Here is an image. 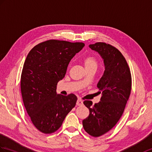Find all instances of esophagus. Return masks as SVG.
Returning a JSON list of instances; mask_svg holds the SVG:
<instances>
[{
	"label": "esophagus",
	"instance_id": "34e87169",
	"mask_svg": "<svg viewBox=\"0 0 152 152\" xmlns=\"http://www.w3.org/2000/svg\"><path fill=\"white\" fill-rule=\"evenodd\" d=\"M76 105H78V106L82 105H83V101L81 99H80V98H78V99H77V102H76Z\"/></svg>",
	"mask_w": 152,
	"mask_h": 152
}]
</instances>
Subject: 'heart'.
<instances>
[{
    "label": "heart",
    "instance_id": "b5f03b06",
    "mask_svg": "<svg viewBox=\"0 0 152 152\" xmlns=\"http://www.w3.org/2000/svg\"><path fill=\"white\" fill-rule=\"evenodd\" d=\"M83 63L86 69L96 68L98 66V61L96 58L93 56H88L83 59Z\"/></svg>",
    "mask_w": 152,
    "mask_h": 152
}]
</instances>
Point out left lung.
<instances>
[{"mask_svg": "<svg viewBox=\"0 0 152 152\" xmlns=\"http://www.w3.org/2000/svg\"><path fill=\"white\" fill-rule=\"evenodd\" d=\"M104 59L105 70L97 84L100 101L93 105L83 102L89 115L82 121L83 128L90 135L100 137L111 130L124 113L132 89V76L129 66L122 53L109 44L98 42L90 45Z\"/></svg>", "mask_w": 152, "mask_h": 152, "instance_id": "8db88e82", "label": "left lung"}]
</instances>
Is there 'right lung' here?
I'll list each match as a JSON object with an SVG mask.
<instances>
[{"label": "right lung", "mask_w": 152, "mask_h": 152, "mask_svg": "<svg viewBox=\"0 0 152 152\" xmlns=\"http://www.w3.org/2000/svg\"><path fill=\"white\" fill-rule=\"evenodd\" d=\"M85 44L51 39L37 45L28 53L20 77L23 100L31 122L41 132L50 134L61 127L75 107L77 97L57 94L70 60Z\"/></svg>", "instance_id": "obj_1"}]
</instances>
